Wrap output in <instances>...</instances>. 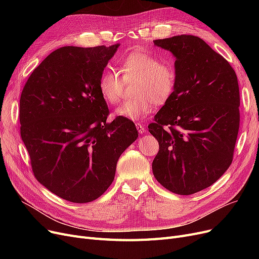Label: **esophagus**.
<instances>
[{"mask_svg":"<svg viewBox=\"0 0 259 259\" xmlns=\"http://www.w3.org/2000/svg\"><path fill=\"white\" fill-rule=\"evenodd\" d=\"M135 126H137V129L138 131L141 133V134H144L146 132V129H145V126L143 124H141V122H137L135 124Z\"/></svg>","mask_w":259,"mask_h":259,"instance_id":"obj_1","label":"esophagus"}]
</instances>
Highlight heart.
Here are the masks:
<instances>
[{"label": "heart", "mask_w": 259, "mask_h": 259, "mask_svg": "<svg viewBox=\"0 0 259 259\" xmlns=\"http://www.w3.org/2000/svg\"><path fill=\"white\" fill-rule=\"evenodd\" d=\"M119 70L125 79H138L135 84L137 99L119 105L114 114L130 120L145 118L152 111L153 102L166 103L172 95L176 84L173 62L160 60L156 54L145 49H135L121 60ZM99 90L103 100L115 105L122 91V79L113 69L105 70L99 80Z\"/></svg>", "instance_id": "b5f03b06"}]
</instances>
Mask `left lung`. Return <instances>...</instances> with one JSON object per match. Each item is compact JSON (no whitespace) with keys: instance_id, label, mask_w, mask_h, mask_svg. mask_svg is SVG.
I'll list each match as a JSON object with an SVG mask.
<instances>
[{"instance_id":"left-lung-1","label":"left lung","mask_w":259,"mask_h":259,"mask_svg":"<svg viewBox=\"0 0 259 259\" xmlns=\"http://www.w3.org/2000/svg\"><path fill=\"white\" fill-rule=\"evenodd\" d=\"M153 42L175 57L176 84L148 126L159 144L152 171L169 191L194 194L213 185L232 162L239 129L237 76L198 36Z\"/></svg>"}]
</instances>
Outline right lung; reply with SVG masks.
Here are the masks:
<instances>
[{
    "instance_id": "right-lung-1",
    "label": "right lung",
    "mask_w": 259,
    "mask_h": 259,
    "mask_svg": "<svg viewBox=\"0 0 259 259\" xmlns=\"http://www.w3.org/2000/svg\"><path fill=\"white\" fill-rule=\"evenodd\" d=\"M118 46L54 50L21 94V137L35 179L68 201L99 198L114 180L119 156L139 138L132 120L107 121L108 106L99 90Z\"/></svg>"
}]
</instances>
